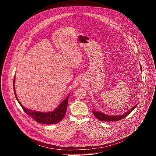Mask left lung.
I'll return each instance as SVG.
<instances>
[{
	"instance_id": "obj_1",
	"label": "left lung",
	"mask_w": 156,
	"mask_h": 156,
	"mask_svg": "<svg viewBox=\"0 0 156 156\" xmlns=\"http://www.w3.org/2000/svg\"><path fill=\"white\" fill-rule=\"evenodd\" d=\"M140 69H141V71H142V67H141V65H140ZM137 104H136L135 106L132 107L130 108V110H129L128 111V112H126L125 114H122V115H107L104 113H102L101 112H99V111H97V110H93V114H94V116L101 121H105V122L115 121V122H117V121L120 120L122 119L125 118L126 115H128L129 113H131V111H133L136 107Z\"/></svg>"
}]
</instances>
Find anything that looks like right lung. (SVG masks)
I'll return each instance as SVG.
<instances>
[{"mask_svg":"<svg viewBox=\"0 0 156 156\" xmlns=\"http://www.w3.org/2000/svg\"><path fill=\"white\" fill-rule=\"evenodd\" d=\"M15 76L13 79V90L16 99L21 107L23 108V110L26 112L27 115H28L31 118H32L34 120H35L37 123H43V124H55L60 122L63 118L64 117L66 108L68 106V100L70 96V93L63 101L60 102V104L52 111L50 112H38V111H34L29 108L25 107L23 105L21 104L19 101L18 97L16 96L15 92Z\"/></svg>","mask_w":156,"mask_h":156,"instance_id":"add662e5","label":"right lung"}]
</instances>
